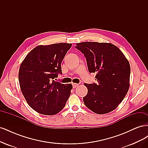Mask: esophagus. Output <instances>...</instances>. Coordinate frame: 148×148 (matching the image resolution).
<instances>
[{
    "instance_id": "esophagus-1",
    "label": "esophagus",
    "mask_w": 148,
    "mask_h": 148,
    "mask_svg": "<svg viewBox=\"0 0 148 148\" xmlns=\"http://www.w3.org/2000/svg\"><path fill=\"white\" fill-rule=\"evenodd\" d=\"M72 86H73V88H75L77 87L78 86V84H77V83H72Z\"/></svg>"
}]
</instances>
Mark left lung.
Instances as JSON below:
<instances>
[{"label": "left lung", "instance_id": "obj_1", "mask_svg": "<svg viewBox=\"0 0 148 148\" xmlns=\"http://www.w3.org/2000/svg\"><path fill=\"white\" fill-rule=\"evenodd\" d=\"M76 49L86 58L89 73H96L97 83L84 85L88 88L83 102L97 114L114 110L123 101L129 89L130 66L120 49L110 43L84 42Z\"/></svg>", "mask_w": 148, "mask_h": 148}]
</instances>
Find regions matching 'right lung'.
<instances>
[{"instance_id":"obj_1","label":"right lung","mask_w":148,"mask_h":148,"mask_svg":"<svg viewBox=\"0 0 148 148\" xmlns=\"http://www.w3.org/2000/svg\"><path fill=\"white\" fill-rule=\"evenodd\" d=\"M71 45L59 43L38 46L20 65L18 79L21 92L29 106L39 114H57L69 99L72 85L55 80L62 74L61 63Z\"/></svg>"}]
</instances>
